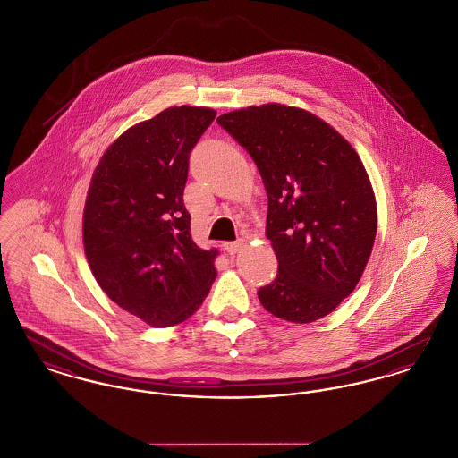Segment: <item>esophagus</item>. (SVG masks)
Listing matches in <instances>:
<instances>
[{
  "mask_svg": "<svg viewBox=\"0 0 458 458\" xmlns=\"http://www.w3.org/2000/svg\"><path fill=\"white\" fill-rule=\"evenodd\" d=\"M223 247H225V250H226L230 256H233V254L239 252L240 247H242V242H226Z\"/></svg>",
  "mask_w": 458,
  "mask_h": 458,
  "instance_id": "obj_1",
  "label": "esophagus"
}]
</instances>
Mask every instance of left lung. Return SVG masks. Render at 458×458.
<instances>
[{"instance_id": "1", "label": "left lung", "mask_w": 458, "mask_h": 458, "mask_svg": "<svg viewBox=\"0 0 458 458\" xmlns=\"http://www.w3.org/2000/svg\"><path fill=\"white\" fill-rule=\"evenodd\" d=\"M216 122L250 154L267 194L266 237L278 275L259 288V302L290 323L325 318L359 284L376 237V200L359 154L301 108L271 103Z\"/></svg>"}]
</instances>
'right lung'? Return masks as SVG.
Returning a JSON list of instances; mask_svg holds the SVG:
<instances>
[{
    "label": "right lung",
    "mask_w": 458,
    "mask_h": 458,
    "mask_svg": "<svg viewBox=\"0 0 458 458\" xmlns=\"http://www.w3.org/2000/svg\"><path fill=\"white\" fill-rule=\"evenodd\" d=\"M216 111L168 108L122 133L96 166L84 249L114 304L154 327L189 319L216 278V249L191 237L183 204L189 157Z\"/></svg>",
    "instance_id": "right-lung-1"
}]
</instances>
